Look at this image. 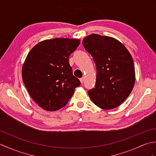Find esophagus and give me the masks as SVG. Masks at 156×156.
Here are the masks:
<instances>
[{
  "mask_svg": "<svg viewBox=\"0 0 156 156\" xmlns=\"http://www.w3.org/2000/svg\"><path fill=\"white\" fill-rule=\"evenodd\" d=\"M84 80V78H80V81L81 83H83Z\"/></svg>",
  "mask_w": 156,
  "mask_h": 156,
  "instance_id": "34e87169",
  "label": "esophagus"
}]
</instances>
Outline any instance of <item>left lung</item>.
<instances>
[{
	"label": "left lung",
	"mask_w": 156,
	"mask_h": 156,
	"mask_svg": "<svg viewBox=\"0 0 156 156\" xmlns=\"http://www.w3.org/2000/svg\"><path fill=\"white\" fill-rule=\"evenodd\" d=\"M97 68L94 88L88 92L91 101L105 110L119 107L133 90L135 82L133 60L123 44L117 39L91 34L82 41Z\"/></svg>",
	"instance_id": "1"
}]
</instances>
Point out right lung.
<instances>
[{
    "mask_svg": "<svg viewBox=\"0 0 156 156\" xmlns=\"http://www.w3.org/2000/svg\"><path fill=\"white\" fill-rule=\"evenodd\" d=\"M76 39H46L29 51L22 68V78L29 94L43 109L64 107L80 82L73 75L69 57L80 45Z\"/></svg>",
    "mask_w": 156,
    "mask_h": 156,
    "instance_id": "add662e5",
    "label": "right lung"
}]
</instances>
